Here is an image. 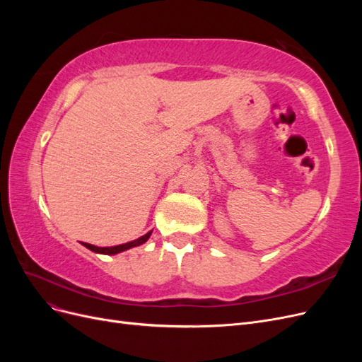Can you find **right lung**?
<instances>
[{
	"mask_svg": "<svg viewBox=\"0 0 362 362\" xmlns=\"http://www.w3.org/2000/svg\"><path fill=\"white\" fill-rule=\"evenodd\" d=\"M151 233L145 234L144 237H140L137 240H134V242H129V243H125V245H119V246H112V247H98V246H93V245H89V243H83V246H86L87 249H90L93 252H96V254H105V255H115V254H119V252L122 250H127L129 247H134V246H139L141 243H145L146 240L149 238Z\"/></svg>",
	"mask_w": 362,
	"mask_h": 362,
	"instance_id": "obj_1",
	"label": "right lung"
}]
</instances>
